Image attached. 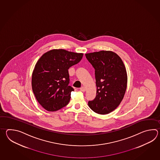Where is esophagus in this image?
Returning a JSON list of instances; mask_svg holds the SVG:
<instances>
[{
    "label": "esophagus",
    "mask_w": 160,
    "mask_h": 160,
    "mask_svg": "<svg viewBox=\"0 0 160 160\" xmlns=\"http://www.w3.org/2000/svg\"><path fill=\"white\" fill-rule=\"evenodd\" d=\"M80 90H81V91H82V92H85L86 91V88H85V87L82 86V87L80 88Z\"/></svg>",
    "instance_id": "1"
}]
</instances>
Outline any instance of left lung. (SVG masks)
Wrapping results in <instances>:
<instances>
[{"label": "left lung", "mask_w": 160, "mask_h": 160, "mask_svg": "<svg viewBox=\"0 0 160 160\" xmlns=\"http://www.w3.org/2000/svg\"><path fill=\"white\" fill-rule=\"evenodd\" d=\"M95 69L97 93L88 102L90 108L99 114L114 110L122 101L127 88L128 76L121 58L111 51L86 54Z\"/></svg>", "instance_id": "obj_1"}]
</instances>
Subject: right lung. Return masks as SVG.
<instances>
[{"label":"right lung","instance_id":"obj_1","mask_svg":"<svg viewBox=\"0 0 160 160\" xmlns=\"http://www.w3.org/2000/svg\"><path fill=\"white\" fill-rule=\"evenodd\" d=\"M63 49H54L44 53L38 61L32 74V88L35 98L44 109L55 112L67 105L74 91L68 86V69L83 57Z\"/></svg>","mask_w":160,"mask_h":160}]
</instances>
